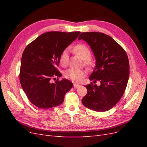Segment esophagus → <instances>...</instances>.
Listing matches in <instances>:
<instances>
[{
    "mask_svg": "<svg viewBox=\"0 0 147 147\" xmlns=\"http://www.w3.org/2000/svg\"><path fill=\"white\" fill-rule=\"evenodd\" d=\"M74 88H78V87L80 86V84L74 83Z\"/></svg>",
    "mask_w": 147,
    "mask_h": 147,
    "instance_id": "obj_1",
    "label": "esophagus"
}]
</instances>
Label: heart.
<instances>
[{"label": "heart", "mask_w": 147, "mask_h": 147, "mask_svg": "<svg viewBox=\"0 0 147 147\" xmlns=\"http://www.w3.org/2000/svg\"><path fill=\"white\" fill-rule=\"evenodd\" d=\"M74 51L82 59L84 60L83 63L87 67L91 68L95 65V61L91 57V51L88 46L84 44H78L74 48ZM60 63L62 65H65L68 61V50H65L61 53L59 57ZM85 71L82 69L70 68L64 72L65 78L70 80L74 82H79L84 77Z\"/></svg>", "instance_id": "heart-1"}]
</instances>
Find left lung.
I'll list each match as a JSON object with an SVG mask.
<instances>
[{
  "label": "left lung",
  "mask_w": 147,
  "mask_h": 147,
  "mask_svg": "<svg viewBox=\"0 0 147 147\" xmlns=\"http://www.w3.org/2000/svg\"><path fill=\"white\" fill-rule=\"evenodd\" d=\"M78 39L90 45L96 59V65L90 77L99 81L100 86L92 83L86 85L87 94L82 99L86 107L97 112L107 111L121 99L129 76V63L123 48L104 33L82 32Z\"/></svg>",
  "instance_id": "left-lung-1"
}]
</instances>
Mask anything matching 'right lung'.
Wrapping results in <instances>:
<instances>
[{"instance_id": "right-lung-1", "label": "right lung", "mask_w": 147, "mask_h": 147, "mask_svg": "<svg viewBox=\"0 0 147 147\" xmlns=\"http://www.w3.org/2000/svg\"><path fill=\"white\" fill-rule=\"evenodd\" d=\"M81 32L53 31L38 36L26 47L22 55L20 80L31 103L40 109H50L64 102V96L73 86L67 79L55 83L61 77L57 69L61 53Z\"/></svg>"}]
</instances>
